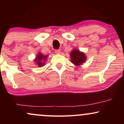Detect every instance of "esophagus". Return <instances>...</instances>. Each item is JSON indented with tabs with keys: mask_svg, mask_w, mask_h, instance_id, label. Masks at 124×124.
<instances>
[{
	"mask_svg": "<svg viewBox=\"0 0 124 124\" xmlns=\"http://www.w3.org/2000/svg\"><path fill=\"white\" fill-rule=\"evenodd\" d=\"M55 53L56 54H61V50L58 49V50H56L55 51Z\"/></svg>",
	"mask_w": 124,
	"mask_h": 124,
	"instance_id": "esophagus-1",
	"label": "esophagus"
}]
</instances>
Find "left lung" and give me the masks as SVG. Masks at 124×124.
I'll return each instance as SVG.
<instances>
[{
	"label": "left lung",
	"mask_w": 124,
	"mask_h": 124,
	"mask_svg": "<svg viewBox=\"0 0 124 124\" xmlns=\"http://www.w3.org/2000/svg\"><path fill=\"white\" fill-rule=\"evenodd\" d=\"M71 62L76 66H80L85 63L86 61V56L85 54L75 48L70 53Z\"/></svg>",
	"instance_id": "1"
}]
</instances>
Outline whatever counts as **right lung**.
Here are the masks:
<instances>
[{
    "mask_svg": "<svg viewBox=\"0 0 124 124\" xmlns=\"http://www.w3.org/2000/svg\"><path fill=\"white\" fill-rule=\"evenodd\" d=\"M48 56V55H43L41 52H39L35 56V59H34V61L35 62L34 63L36 64L37 66L39 68L44 66L45 65V61L47 59Z\"/></svg>",
    "mask_w": 124,
    "mask_h": 124,
    "instance_id": "add662e5",
    "label": "right lung"
}]
</instances>
